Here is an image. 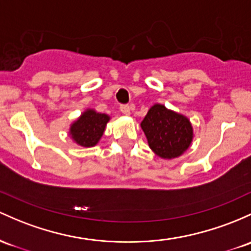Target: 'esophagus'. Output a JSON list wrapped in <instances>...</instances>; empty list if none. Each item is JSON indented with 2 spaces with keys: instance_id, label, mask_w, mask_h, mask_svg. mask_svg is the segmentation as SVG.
<instances>
[{
  "instance_id": "1",
  "label": "esophagus",
  "mask_w": 251,
  "mask_h": 251,
  "mask_svg": "<svg viewBox=\"0 0 251 251\" xmlns=\"http://www.w3.org/2000/svg\"><path fill=\"white\" fill-rule=\"evenodd\" d=\"M121 113H124L125 115H128L131 113V107L128 104H121L120 106Z\"/></svg>"
}]
</instances>
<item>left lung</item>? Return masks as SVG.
I'll use <instances>...</instances> for the list:
<instances>
[{
    "label": "left lung",
    "instance_id": "1",
    "mask_svg": "<svg viewBox=\"0 0 251 251\" xmlns=\"http://www.w3.org/2000/svg\"><path fill=\"white\" fill-rule=\"evenodd\" d=\"M140 126L151 150L164 159L181 156L192 144L193 127L188 118L163 104H153Z\"/></svg>",
    "mask_w": 251,
    "mask_h": 251
}]
</instances>
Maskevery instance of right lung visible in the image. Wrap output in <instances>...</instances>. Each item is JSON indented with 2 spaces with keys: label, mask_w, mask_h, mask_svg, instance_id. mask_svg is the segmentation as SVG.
I'll return each mask as SVG.
<instances>
[{
  "label": "right lung",
  "mask_w": 251,
  "mask_h": 251,
  "mask_svg": "<svg viewBox=\"0 0 251 251\" xmlns=\"http://www.w3.org/2000/svg\"><path fill=\"white\" fill-rule=\"evenodd\" d=\"M109 119V115L98 113L94 109H87L71 124L69 133L76 144L83 148L95 147L102 137Z\"/></svg>",
  "instance_id": "1"
}]
</instances>
